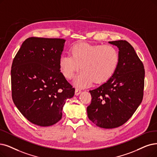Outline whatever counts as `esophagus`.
Segmentation results:
<instances>
[{
	"label": "esophagus",
	"instance_id": "obj_1",
	"mask_svg": "<svg viewBox=\"0 0 157 157\" xmlns=\"http://www.w3.org/2000/svg\"><path fill=\"white\" fill-rule=\"evenodd\" d=\"M82 92V91H81V90L78 89V88H77L76 90H75V95H78L79 94H80V93Z\"/></svg>",
	"mask_w": 157,
	"mask_h": 157
}]
</instances>
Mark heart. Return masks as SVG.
Returning <instances> with one entry per match:
<instances>
[{
  "label": "heart",
  "instance_id": "obj_1",
  "mask_svg": "<svg viewBox=\"0 0 157 157\" xmlns=\"http://www.w3.org/2000/svg\"><path fill=\"white\" fill-rule=\"evenodd\" d=\"M70 54H62L59 59L61 72L67 79H71L80 69L81 72L75 78L78 87L104 83L112 77L120 64L118 49L112 45L90 44L80 42L73 45Z\"/></svg>",
  "mask_w": 157,
  "mask_h": 157
}]
</instances>
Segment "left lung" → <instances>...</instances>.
Returning a JSON list of instances; mask_svg holds the SVG:
<instances>
[{
	"mask_svg": "<svg viewBox=\"0 0 157 157\" xmlns=\"http://www.w3.org/2000/svg\"><path fill=\"white\" fill-rule=\"evenodd\" d=\"M117 46L120 64L107 82L90 90L91 102L87 116L96 126L118 128L132 117L142 101L145 70L134 48L126 40L109 42Z\"/></svg>",
	"mask_w": 157,
	"mask_h": 157,
	"instance_id": "8db88e82",
	"label": "left lung"
}]
</instances>
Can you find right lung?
<instances>
[{
	"label": "right lung",
	"mask_w": 157,
	"mask_h": 157,
	"mask_svg": "<svg viewBox=\"0 0 157 157\" xmlns=\"http://www.w3.org/2000/svg\"><path fill=\"white\" fill-rule=\"evenodd\" d=\"M65 40L29 37L13 59L11 70L13 101L34 124L49 126L62 118V108L75 88L60 72Z\"/></svg>",
	"instance_id": "1"
}]
</instances>
